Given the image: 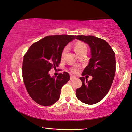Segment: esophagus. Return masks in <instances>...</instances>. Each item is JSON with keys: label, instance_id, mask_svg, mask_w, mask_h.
I'll return each instance as SVG.
<instances>
[{"label": "esophagus", "instance_id": "esophagus-1", "mask_svg": "<svg viewBox=\"0 0 132 132\" xmlns=\"http://www.w3.org/2000/svg\"><path fill=\"white\" fill-rule=\"evenodd\" d=\"M76 78L75 77V76H70V79L71 80H73V79H75Z\"/></svg>", "mask_w": 132, "mask_h": 132}]
</instances>
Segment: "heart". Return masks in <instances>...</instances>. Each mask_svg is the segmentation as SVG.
I'll return each instance as SVG.
<instances>
[{
  "mask_svg": "<svg viewBox=\"0 0 132 132\" xmlns=\"http://www.w3.org/2000/svg\"><path fill=\"white\" fill-rule=\"evenodd\" d=\"M67 50H68V47H66L63 48V50H62V54H61V57H63L64 54L66 53L67 52ZM74 50L75 52H76V53L78 54L79 56L80 54L83 53H86L87 52V46L82 41H78L75 43L74 44ZM70 70L71 72L74 73H76L79 71V68L78 66H73L70 69Z\"/></svg>",
  "mask_w": 132,
  "mask_h": 132,
  "instance_id": "1",
  "label": "heart"
}]
</instances>
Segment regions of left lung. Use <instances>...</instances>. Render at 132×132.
<instances>
[{
	"instance_id": "8db88e82",
	"label": "left lung",
	"mask_w": 132,
	"mask_h": 132,
	"mask_svg": "<svg viewBox=\"0 0 132 132\" xmlns=\"http://www.w3.org/2000/svg\"><path fill=\"white\" fill-rule=\"evenodd\" d=\"M75 38L86 43L91 48V58L82 75L92 76V80L82 76L81 87L76 90V96L82 103H98L105 97L111 88L116 73L115 53L107 41L92 35H77Z\"/></svg>"
}]
</instances>
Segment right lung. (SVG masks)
Returning a JSON list of instances; mask_svg holds the SVG:
<instances>
[{"label": "right lung", "mask_w": 132, "mask_h": 132, "mask_svg": "<svg viewBox=\"0 0 132 132\" xmlns=\"http://www.w3.org/2000/svg\"><path fill=\"white\" fill-rule=\"evenodd\" d=\"M74 35H49L31 45L23 56L22 77L25 88L31 98L43 106L54 104L59 99L62 87L70 79L66 72L51 77L49 71L56 69L61 54Z\"/></svg>", "instance_id": "add662e5"}]
</instances>
